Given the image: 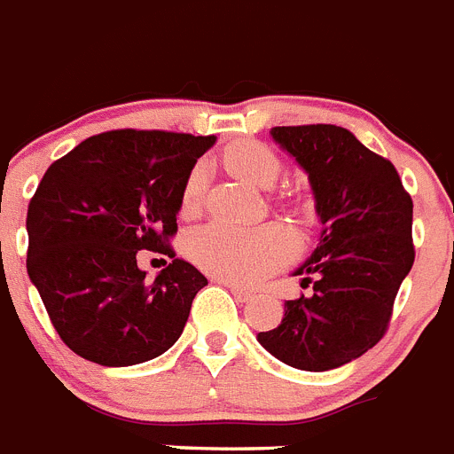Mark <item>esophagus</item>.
Here are the masks:
<instances>
[{
	"label": "esophagus",
	"instance_id": "34e87169",
	"mask_svg": "<svg viewBox=\"0 0 454 454\" xmlns=\"http://www.w3.org/2000/svg\"><path fill=\"white\" fill-rule=\"evenodd\" d=\"M222 283L226 287H231V293L235 294V297L239 299V301H251V299L255 297V293L254 290H247V287H242V286H238V283H232V281H223L222 278Z\"/></svg>",
	"mask_w": 454,
	"mask_h": 454
}]
</instances>
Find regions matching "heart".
Returning a JSON list of instances; mask_svg holds the SVG:
<instances>
[{"label":"heart","mask_w":454,"mask_h":454,"mask_svg":"<svg viewBox=\"0 0 454 454\" xmlns=\"http://www.w3.org/2000/svg\"><path fill=\"white\" fill-rule=\"evenodd\" d=\"M223 161L232 173L251 180L258 187H271L281 173V161L260 141H239L223 153ZM207 187V171L203 164L189 168L180 192L183 215L200 210ZM287 210L303 215L301 196H286L281 200ZM187 254L196 265L212 276L232 283H255L271 271L281 270L297 254V239L281 223L262 226H232L226 222H210L189 232Z\"/></svg>","instance_id":"obj_1"}]
</instances>
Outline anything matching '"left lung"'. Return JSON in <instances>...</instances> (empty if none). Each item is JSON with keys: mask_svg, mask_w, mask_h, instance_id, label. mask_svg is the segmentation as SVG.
Returning <instances> with one entry per match:
<instances>
[{"mask_svg": "<svg viewBox=\"0 0 454 454\" xmlns=\"http://www.w3.org/2000/svg\"><path fill=\"white\" fill-rule=\"evenodd\" d=\"M309 173L320 215V247L294 271L313 293L286 301L281 325L258 342L278 361L322 372L372 349L388 331L416 258L413 200L395 167L338 125L271 128Z\"/></svg>", "mask_w": 454, "mask_h": 454, "instance_id": "obj_1", "label": "left lung"}]
</instances>
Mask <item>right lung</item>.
<instances>
[{"mask_svg": "<svg viewBox=\"0 0 454 454\" xmlns=\"http://www.w3.org/2000/svg\"><path fill=\"white\" fill-rule=\"evenodd\" d=\"M212 144V134L112 129L45 171L27 210V271L74 354L123 368L180 338L207 278L176 258L171 239L184 178ZM139 250L172 258L153 284Z\"/></svg>", "mask_w": 454, "mask_h": 454, "instance_id": "1", "label": "right lung"}]
</instances>
